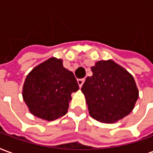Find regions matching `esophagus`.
<instances>
[{
	"label": "esophagus",
	"mask_w": 153,
	"mask_h": 153,
	"mask_svg": "<svg viewBox=\"0 0 153 153\" xmlns=\"http://www.w3.org/2000/svg\"><path fill=\"white\" fill-rule=\"evenodd\" d=\"M77 82H78V84H79V88H82L83 83H84V79H80L77 80Z\"/></svg>",
	"instance_id": "obj_1"
}]
</instances>
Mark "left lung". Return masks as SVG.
I'll return each mask as SVG.
<instances>
[{"label": "left lung", "mask_w": 153, "mask_h": 153, "mask_svg": "<svg viewBox=\"0 0 153 153\" xmlns=\"http://www.w3.org/2000/svg\"><path fill=\"white\" fill-rule=\"evenodd\" d=\"M81 88L90 115L97 121L111 124L131 112L138 98V89L131 74L112 60L97 61L91 67Z\"/></svg>", "instance_id": "8db88e82"}]
</instances>
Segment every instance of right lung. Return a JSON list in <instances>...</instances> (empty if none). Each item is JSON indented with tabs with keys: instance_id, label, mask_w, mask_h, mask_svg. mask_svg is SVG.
Here are the masks:
<instances>
[{
	"instance_id": "add662e5",
	"label": "right lung",
	"mask_w": 153,
	"mask_h": 153,
	"mask_svg": "<svg viewBox=\"0 0 153 153\" xmlns=\"http://www.w3.org/2000/svg\"><path fill=\"white\" fill-rule=\"evenodd\" d=\"M78 90L76 79L63 60L51 57L28 73L22 96L32 115L52 121L66 114L71 94Z\"/></svg>"
}]
</instances>
